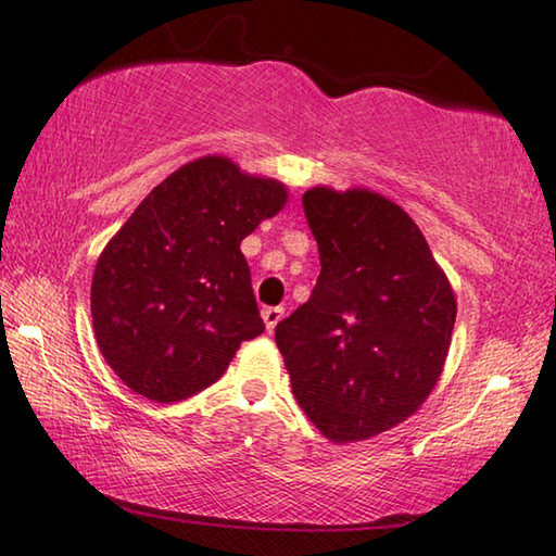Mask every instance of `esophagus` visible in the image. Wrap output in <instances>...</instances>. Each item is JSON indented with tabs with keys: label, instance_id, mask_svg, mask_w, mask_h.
<instances>
[{
	"label": "esophagus",
	"instance_id": "esophagus-1",
	"mask_svg": "<svg viewBox=\"0 0 556 556\" xmlns=\"http://www.w3.org/2000/svg\"><path fill=\"white\" fill-rule=\"evenodd\" d=\"M281 318H285V308H281V306H267V308H262V321H265L269 333L275 331Z\"/></svg>",
	"mask_w": 556,
	"mask_h": 556
}]
</instances>
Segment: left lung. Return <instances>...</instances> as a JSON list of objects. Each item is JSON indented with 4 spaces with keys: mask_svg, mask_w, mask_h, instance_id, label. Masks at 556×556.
Returning a JSON list of instances; mask_svg holds the SVG:
<instances>
[{
    "mask_svg": "<svg viewBox=\"0 0 556 556\" xmlns=\"http://www.w3.org/2000/svg\"><path fill=\"white\" fill-rule=\"evenodd\" d=\"M304 213L321 275L275 341L306 417L328 441L351 444L427 402L444 372L456 294L417 223L370 188L314 186Z\"/></svg>",
    "mask_w": 556,
    "mask_h": 556,
    "instance_id": "left-lung-1",
    "label": "left lung"
}]
</instances>
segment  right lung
<instances>
[{
    "mask_svg": "<svg viewBox=\"0 0 556 556\" xmlns=\"http://www.w3.org/2000/svg\"><path fill=\"white\" fill-rule=\"evenodd\" d=\"M289 199L228 156L166 176L100 252L90 314L102 357L131 392L181 402L265 331L240 242Z\"/></svg>",
    "mask_w": 556,
    "mask_h": 556,
    "instance_id": "add662e5",
    "label": "right lung"
}]
</instances>
